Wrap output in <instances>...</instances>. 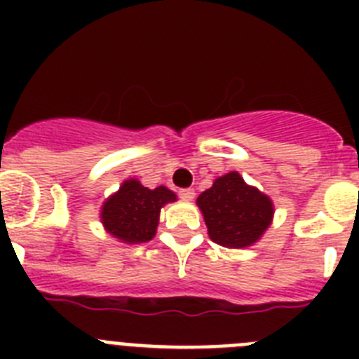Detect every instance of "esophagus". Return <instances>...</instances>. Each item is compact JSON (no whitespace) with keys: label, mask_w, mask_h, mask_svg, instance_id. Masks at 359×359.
<instances>
[{"label":"esophagus","mask_w":359,"mask_h":359,"mask_svg":"<svg viewBox=\"0 0 359 359\" xmlns=\"http://www.w3.org/2000/svg\"><path fill=\"white\" fill-rule=\"evenodd\" d=\"M180 198L185 199V201H192L196 198V192L192 189H182L180 190Z\"/></svg>","instance_id":"obj_1"}]
</instances>
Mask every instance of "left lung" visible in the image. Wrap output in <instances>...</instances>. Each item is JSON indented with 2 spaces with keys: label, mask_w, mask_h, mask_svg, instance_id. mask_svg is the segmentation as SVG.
<instances>
[{
  "label": "left lung",
  "mask_w": 359,
  "mask_h": 359,
  "mask_svg": "<svg viewBox=\"0 0 359 359\" xmlns=\"http://www.w3.org/2000/svg\"><path fill=\"white\" fill-rule=\"evenodd\" d=\"M208 236L224 248H248L264 236L275 207L269 196L248 185L237 170L219 176L198 198Z\"/></svg>",
  "instance_id": "obj_1"
}]
</instances>
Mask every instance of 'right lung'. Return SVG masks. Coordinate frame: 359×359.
<instances>
[{"instance_id": "obj_1", "label": "right lung", "mask_w": 359, "mask_h": 359, "mask_svg": "<svg viewBox=\"0 0 359 359\" xmlns=\"http://www.w3.org/2000/svg\"><path fill=\"white\" fill-rule=\"evenodd\" d=\"M174 201H177V196L167 187L149 189L136 177H129L102 203L100 223L120 243H147L156 236L161 208Z\"/></svg>"}]
</instances>
